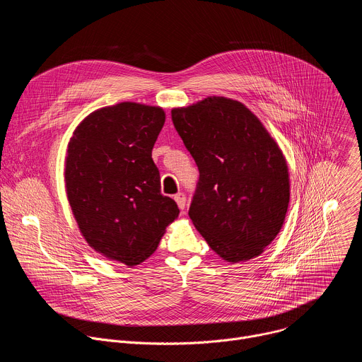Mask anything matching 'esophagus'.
<instances>
[{"instance_id":"obj_1","label":"esophagus","mask_w":362,"mask_h":362,"mask_svg":"<svg viewBox=\"0 0 362 362\" xmlns=\"http://www.w3.org/2000/svg\"><path fill=\"white\" fill-rule=\"evenodd\" d=\"M175 200H176V203H177L180 211H183V209L186 208V194H185V193L180 192V193L175 194Z\"/></svg>"}]
</instances>
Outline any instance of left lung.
I'll return each mask as SVG.
<instances>
[{
    "instance_id": "left-lung-1",
    "label": "left lung",
    "mask_w": 362,
    "mask_h": 362,
    "mask_svg": "<svg viewBox=\"0 0 362 362\" xmlns=\"http://www.w3.org/2000/svg\"><path fill=\"white\" fill-rule=\"evenodd\" d=\"M172 122L199 169L189 208L194 228L228 262L261 255L289 203L284 154L242 103L208 97L173 109Z\"/></svg>"
}]
</instances>
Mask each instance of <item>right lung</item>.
Listing matches in <instances>:
<instances>
[{"instance_id": "1", "label": "right lung", "mask_w": 362, "mask_h": 362, "mask_svg": "<svg viewBox=\"0 0 362 362\" xmlns=\"http://www.w3.org/2000/svg\"><path fill=\"white\" fill-rule=\"evenodd\" d=\"M163 124L160 107L126 101L91 113L69 143L66 189L78 228L91 247L129 267L158 249L179 215L151 159Z\"/></svg>"}]
</instances>
